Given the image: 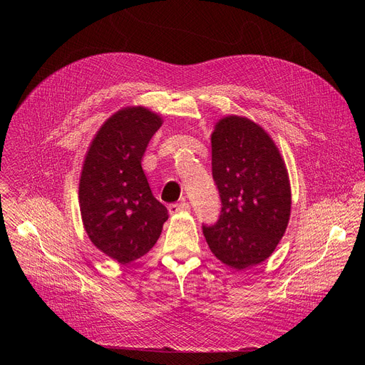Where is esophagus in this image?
I'll return each mask as SVG.
<instances>
[{
  "mask_svg": "<svg viewBox=\"0 0 365 365\" xmlns=\"http://www.w3.org/2000/svg\"><path fill=\"white\" fill-rule=\"evenodd\" d=\"M190 205L187 202H180V204H170L168 205V212L170 215H179L183 212H189Z\"/></svg>",
  "mask_w": 365,
  "mask_h": 365,
  "instance_id": "1",
  "label": "esophagus"
}]
</instances>
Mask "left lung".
<instances>
[{
	"mask_svg": "<svg viewBox=\"0 0 365 365\" xmlns=\"http://www.w3.org/2000/svg\"><path fill=\"white\" fill-rule=\"evenodd\" d=\"M213 179L222 200L215 226H204L212 253L242 271L269 257L292 213V186L271 134L240 115H227L212 133Z\"/></svg>",
	"mask_w": 365,
	"mask_h": 365,
	"instance_id": "obj_1",
	"label": "left lung"
}]
</instances>
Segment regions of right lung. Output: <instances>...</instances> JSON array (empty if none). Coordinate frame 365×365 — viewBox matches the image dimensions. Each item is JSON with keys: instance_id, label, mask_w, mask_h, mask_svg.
<instances>
[{"instance_id": "add662e5", "label": "right lung", "mask_w": 365, "mask_h": 365, "mask_svg": "<svg viewBox=\"0 0 365 365\" xmlns=\"http://www.w3.org/2000/svg\"><path fill=\"white\" fill-rule=\"evenodd\" d=\"M163 123L145 106L121 108L94 134L83 161L78 200L86 234L121 264L143 257L168 219L142 168L146 146Z\"/></svg>"}]
</instances>
